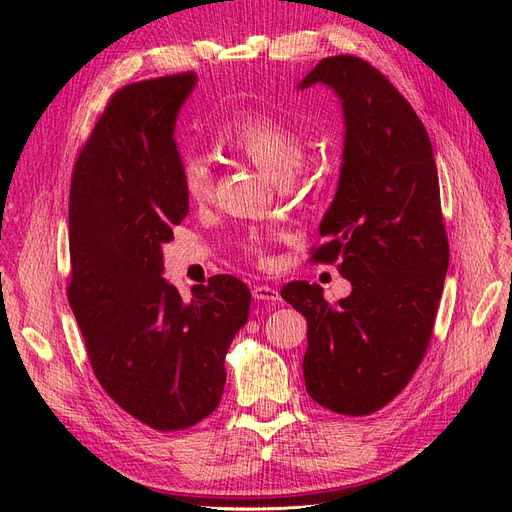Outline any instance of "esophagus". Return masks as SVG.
Here are the masks:
<instances>
[{"instance_id": "1", "label": "esophagus", "mask_w": 512, "mask_h": 512, "mask_svg": "<svg viewBox=\"0 0 512 512\" xmlns=\"http://www.w3.org/2000/svg\"><path fill=\"white\" fill-rule=\"evenodd\" d=\"M253 297L257 301H272V304L280 299L278 291L274 287H270V285H253Z\"/></svg>"}]
</instances>
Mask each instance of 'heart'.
<instances>
[{"label": "heart", "instance_id": "b5f03b06", "mask_svg": "<svg viewBox=\"0 0 512 512\" xmlns=\"http://www.w3.org/2000/svg\"><path fill=\"white\" fill-rule=\"evenodd\" d=\"M221 145L255 164L274 181H287L304 160V137L289 122L270 113H249L236 118L221 132ZM183 196L192 204H202L213 194V168L202 156H189L181 166ZM255 261L266 263L268 251L259 238L244 244Z\"/></svg>", "mask_w": 512, "mask_h": 512}]
</instances>
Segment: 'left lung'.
I'll list each match as a JSON object with an SVG mask.
<instances>
[{
    "label": "left lung",
    "mask_w": 512,
    "mask_h": 512,
    "mask_svg": "<svg viewBox=\"0 0 512 512\" xmlns=\"http://www.w3.org/2000/svg\"><path fill=\"white\" fill-rule=\"evenodd\" d=\"M331 86L346 139L339 185L310 261L337 263L352 293L329 306L306 280L280 295L306 316V390L342 415L388 405L428 350L449 266L439 175L418 113L384 73L352 54L320 61L299 88Z\"/></svg>",
    "instance_id": "left-lung-1"
}]
</instances>
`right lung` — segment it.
<instances>
[{
	"label": "right lung",
	"instance_id": "add662e5",
	"mask_svg": "<svg viewBox=\"0 0 512 512\" xmlns=\"http://www.w3.org/2000/svg\"><path fill=\"white\" fill-rule=\"evenodd\" d=\"M196 73L120 88L75 160L69 189L67 299L103 390L160 432L211 415L225 354L251 291L230 274L196 285L185 304L162 278V244L189 211L175 120Z\"/></svg>",
	"mask_w": 512,
	"mask_h": 512
}]
</instances>
